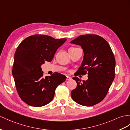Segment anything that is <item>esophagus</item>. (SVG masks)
Returning a JSON list of instances; mask_svg holds the SVG:
<instances>
[{"label": "esophagus", "instance_id": "1", "mask_svg": "<svg viewBox=\"0 0 130 130\" xmlns=\"http://www.w3.org/2000/svg\"><path fill=\"white\" fill-rule=\"evenodd\" d=\"M66 77H67V78H66V80H69L72 79V78L69 77V76L67 75V76H66Z\"/></svg>", "mask_w": 130, "mask_h": 130}]
</instances>
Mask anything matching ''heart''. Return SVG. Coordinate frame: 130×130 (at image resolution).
<instances>
[{
    "label": "heart",
    "mask_w": 130,
    "mask_h": 130,
    "mask_svg": "<svg viewBox=\"0 0 130 130\" xmlns=\"http://www.w3.org/2000/svg\"><path fill=\"white\" fill-rule=\"evenodd\" d=\"M72 48H73V47H72Z\"/></svg>",
    "instance_id": "b5f03b06"
}]
</instances>
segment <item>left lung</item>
Listing matches in <instances>:
<instances>
[{
  "label": "left lung",
  "mask_w": 130,
  "mask_h": 130,
  "mask_svg": "<svg viewBox=\"0 0 130 130\" xmlns=\"http://www.w3.org/2000/svg\"><path fill=\"white\" fill-rule=\"evenodd\" d=\"M71 43L80 45L84 51L82 65L76 72L88 74L87 80L73 78L77 87L71 91L73 100L80 105L91 106L105 98L115 78V58L107 41L97 35H82Z\"/></svg>",
  "instance_id": "8db88e82"
}]
</instances>
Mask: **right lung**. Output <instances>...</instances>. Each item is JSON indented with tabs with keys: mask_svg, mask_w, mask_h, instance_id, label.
I'll list each match as a JSON object with an SVG mask.
<instances>
[{
	"mask_svg": "<svg viewBox=\"0 0 130 130\" xmlns=\"http://www.w3.org/2000/svg\"><path fill=\"white\" fill-rule=\"evenodd\" d=\"M66 40L37 34L27 37L17 47L12 74L19 95L28 105L41 107L48 104L56 88L66 80V76L57 72L44 77L41 66L51 61Z\"/></svg>",
	"mask_w": 130,
	"mask_h": 130,
	"instance_id": "right-lung-1",
	"label": "right lung"
}]
</instances>
